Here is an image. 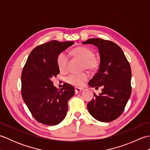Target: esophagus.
Returning <instances> with one entry per match:
<instances>
[{
  "label": "esophagus",
  "instance_id": "1",
  "mask_svg": "<svg viewBox=\"0 0 150 150\" xmlns=\"http://www.w3.org/2000/svg\"><path fill=\"white\" fill-rule=\"evenodd\" d=\"M82 90H83V89H82V88H75V93H81V92Z\"/></svg>",
  "mask_w": 150,
  "mask_h": 150
}]
</instances>
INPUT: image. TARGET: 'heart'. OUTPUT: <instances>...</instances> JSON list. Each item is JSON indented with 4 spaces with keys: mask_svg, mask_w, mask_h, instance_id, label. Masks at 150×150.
<instances>
[{
    "mask_svg": "<svg viewBox=\"0 0 150 150\" xmlns=\"http://www.w3.org/2000/svg\"><path fill=\"white\" fill-rule=\"evenodd\" d=\"M71 55L77 58L81 59L83 61L82 69H87L90 72L97 71L99 67V60L95 57L94 52L87 47L79 46L71 51ZM57 65L60 71L65 72L68 68V57L64 53H60L57 59ZM88 79L86 73L81 74H72L69 75L66 79L69 84L75 86L79 87L82 86L84 82Z\"/></svg>",
    "mask_w": 150,
    "mask_h": 150,
    "instance_id": "b5f03b06",
    "label": "heart"
}]
</instances>
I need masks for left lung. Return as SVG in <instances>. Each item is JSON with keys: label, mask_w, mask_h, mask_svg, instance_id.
<instances>
[{"label": "left lung", "mask_w": 150, "mask_h": 150, "mask_svg": "<svg viewBox=\"0 0 150 150\" xmlns=\"http://www.w3.org/2000/svg\"><path fill=\"white\" fill-rule=\"evenodd\" d=\"M82 43L97 46L100 57L99 68L88 84L96 90L103 89L98 95L94 93L88 110L96 120L111 122L122 113L132 93L129 63L122 49L112 41L93 38Z\"/></svg>", "instance_id": "obj_1"}]
</instances>
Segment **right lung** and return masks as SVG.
I'll use <instances>...</instances> for the list:
<instances>
[{
  "label": "right lung",
  "mask_w": 150,
  "mask_h": 150,
  "mask_svg": "<svg viewBox=\"0 0 150 150\" xmlns=\"http://www.w3.org/2000/svg\"><path fill=\"white\" fill-rule=\"evenodd\" d=\"M73 44V41L52 40L37 46L31 51L22 69V97L39 122L55 126L66 115L68 101L74 95L75 89L65 83L59 90L52 80L60 73L57 57Z\"/></svg>",
  "instance_id": "1"
}]
</instances>
